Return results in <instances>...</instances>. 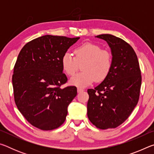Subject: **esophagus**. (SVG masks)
Masks as SVG:
<instances>
[{"label": "esophagus", "instance_id": "esophagus-1", "mask_svg": "<svg viewBox=\"0 0 154 154\" xmlns=\"http://www.w3.org/2000/svg\"><path fill=\"white\" fill-rule=\"evenodd\" d=\"M83 91V89H82V88H77V92L79 93V92H82Z\"/></svg>", "mask_w": 154, "mask_h": 154}]
</instances>
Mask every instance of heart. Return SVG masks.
Segmentation results:
<instances>
[{
	"instance_id": "1",
	"label": "heart",
	"mask_w": 154,
	"mask_h": 154,
	"mask_svg": "<svg viewBox=\"0 0 154 154\" xmlns=\"http://www.w3.org/2000/svg\"><path fill=\"white\" fill-rule=\"evenodd\" d=\"M74 54L75 57L69 51L65 52L61 59L62 69L69 75H74L79 64L83 62V71L70 79L71 85L85 88L95 79L102 82L107 77L112 68V56L109 51L96 44L86 43L75 49Z\"/></svg>"
}]
</instances>
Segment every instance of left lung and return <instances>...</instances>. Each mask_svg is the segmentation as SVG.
<instances>
[{"mask_svg": "<svg viewBox=\"0 0 154 154\" xmlns=\"http://www.w3.org/2000/svg\"><path fill=\"white\" fill-rule=\"evenodd\" d=\"M111 49L112 68L94 89H88V119L98 128H115L128 119L139 101L141 75L137 54L122 38L109 34L96 36Z\"/></svg>", "mask_w": 154, "mask_h": 154, "instance_id": "left-lung-1", "label": "left lung"}]
</instances>
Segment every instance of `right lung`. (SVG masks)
<instances>
[{"mask_svg": "<svg viewBox=\"0 0 154 154\" xmlns=\"http://www.w3.org/2000/svg\"><path fill=\"white\" fill-rule=\"evenodd\" d=\"M79 37L45 35L23 47L12 77L18 110L32 126L43 130L64 123L68 106L77 96V88L60 86L67 82L61 59Z\"/></svg>", "mask_w": 154, "mask_h": 154, "instance_id": "1", "label": "right lung"}]
</instances>
